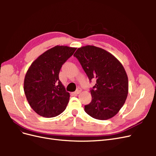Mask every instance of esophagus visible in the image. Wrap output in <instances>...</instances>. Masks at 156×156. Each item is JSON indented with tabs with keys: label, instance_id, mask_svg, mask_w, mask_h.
I'll use <instances>...</instances> for the list:
<instances>
[{
	"label": "esophagus",
	"instance_id": "obj_1",
	"mask_svg": "<svg viewBox=\"0 0 156 156\" xmlns=\"http://www.w3.org/2000/svg\"><path fill=\"white\" fill-rule=\"evenodd\" d=\"M81 91H82L81 88H78L77 89V90L73 92V94H74V95H77V94H79L81 93Z\"/></svg>",
	"mask_w": 156,
	"mask_h": 156
}]
</instances>
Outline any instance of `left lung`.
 Here are the masks:
<instances>
[{
	"instance_id": "1",
	"label": "left lung",
	"mask_w": 156,
	"mask_h": 156,
	"mask_svg": "<svg viewBox=\"0 0 156 156\" xmlns=\"http://www.w3.org/2000/svg\"><path fill=\"white\" fill-rule=\"evenodd\" d=\"M91 81L92 101L84 111L94 119L105 120L115 116L124 105L128 94V78L123 66L112 54L101 48L86 45L73 55Z\"/></svg>"
}]
</instances>
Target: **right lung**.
<instances>
[{
    "instance_id": "add662e5",
    "label": "right lung",
    "mask_w": 156,
    "mask_h": 156,
    "mask_svg": "<svg viewBox=\"0 0 156 156\" xmlns=\"http://www.w3.org/2000/svg\"><path fill=\"white\" fill-rule=\"evenodd\" d=\"M76 48L56 45L39 56L32 63L24 80V92L30 106L37 114L55 117L67 107L69 93L59 79L62 66Z\"/></svg>"
}]
</instances>
